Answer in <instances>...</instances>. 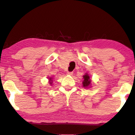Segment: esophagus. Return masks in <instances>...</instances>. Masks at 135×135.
<instances>
[{
	"label": "esophagus",
	"instance_id": "34e87169",
	"mask_svg": "<svg viewBox=\"0 0 135 135\" xmlns=\"http://www.w3.org/2000/svg\"><path fill=\"white\" fill-rule=\"evenodd\" d=\"M67 75H70V76H72V75L73 74V72H69V71H68V72L67 73Z\"/></svg>",
	"mask_w": 135,
	"mask_h": 135
}]
</instances>
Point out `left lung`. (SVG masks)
<instances>
[{"label":"left lung","mask_w":135,"mask_h":135,"mask_svg":"<svg viewBox=\"0 0 135 135\" xmlns=\"http://www.w3.org/2000/svg\"><path fill=\"white\" fill-rule=\"evenodd\" d=\"M84 80L83 81V86L85 88H88L91 85V80L90 79V76H89L88 73H86L83 76Z\"/></svg>","instance_id":"obj_1"}]
</instances>
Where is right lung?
I'll list each match as a JSON object with an SVG mask.
<instances>
[{"label":"right lung","instance_id":"1","mask_svg":"<svg viewBox=\"0 0 135 135\" xmlns=\"http://www.w3.org/2000/svg\"><path fill=\"white\" fill-rule=\"evenodd\" d=\"M49 83L51 84V85H52V77H49Z\"/></svg>","mask_w":135,"mask_h":135}]
</instances>
